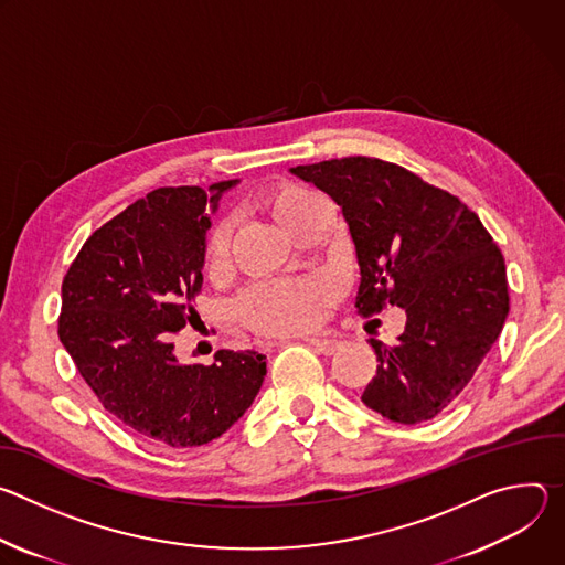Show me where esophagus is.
Returning <instances> with one entry per match:
<instances>
[{
    "mask_svg": "<svg viewBox=\"0 0 565 565\" xmlns=\"http://www.w3.org/2000/svg\"><path fill=\"white\" fill-rule=\"evenodd\" d=\"M303 342L308 347H312L321 355H333L338 351V347H340V342L335 338H331V335H308V338H303Z\"/></svg>",
    "mask_w": 565,
    "mask_h": 565,
    "instance_id": "34e87169",
    "label": "esophagus"
}]
</instances>
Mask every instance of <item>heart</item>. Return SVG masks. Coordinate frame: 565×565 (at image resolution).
Returning <instances> with one entry per match:
<instances>
[{
	"instance_id": "heart-1",
	"label": "heart",
	"mask_w": 565,
	"mask_h": 565,
	"mask_svg": "<svg viewBox=\"0 0 565 565\" xmlns=\"http://www.w3.org/2000/svg\"><path fill=\"white\" fill-rule=\"evenodd\" d=\"M324 203L319 194L292 185L279 183L266 190L259 199L266 210L286 232H295L306 216ZM227 262V225L218 223L210 230L203 246V268L207 275H221ZM333 288L321 277H303L295 281H277L255 286L236 301V315L253 331L264 335H292L310 329L321 308L329 303Z\"/></svg>"
}]
</instances>
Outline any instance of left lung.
I'll return each instance as SVG.
<instances>
[{"mask_svg":"<svg viewBox=\"0 0 565 565\" xmlns=\"http://www.w3.org/2000/svg\"><path fill=\"white\" fill-rule=\"evenodd\" d=\"M290 172L342 207L362 275L358 315L386 303L407 312L395 344L371 340L380 364L362 402L399 425L436 418L469 384L510 312L492 234L458 196L388 160L349 156Z\"/></svg>","mask_w":565,"mask_h":565,"instance_id":"8db88e82","label":"left lung"}]
</instances>
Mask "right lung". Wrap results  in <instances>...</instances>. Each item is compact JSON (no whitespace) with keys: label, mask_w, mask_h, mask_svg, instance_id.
<instances>
[{"label":"right lung","mask_w":565,"mask_h":565,"mask_svg":"<svg viewBox=\"0 0 565 565\" xmlns=\"http://www.w3.org/2000/svg\"><path fill=\"white\" fill-rule=\"evenodd\" d=\"M236 181L212 185V207ZM207 194L158 188L96 230L62 281L57 335L105 412L172 449L207 445L253 405L266 375L257 351L181 364L174 335L196 315Z\"/></svg>","instance_id":"add662e5"}]
</instances>
